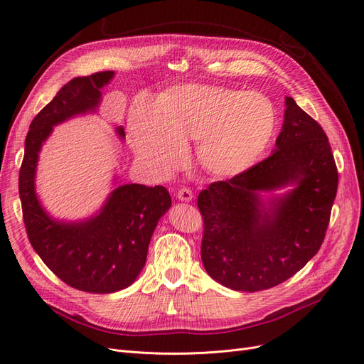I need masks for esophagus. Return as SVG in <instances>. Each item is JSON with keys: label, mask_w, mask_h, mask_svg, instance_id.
<instances>
[{"label": "esophagus", "mask_w": 364, "mask_h": 364, "mask_svg": "<svg viewBox=\"0 0 364 364\" xmlns=\"http://www.w3.org/2000/svg\"><path fill=\"white\" fill-rule=\"evenodd\" d=\"M176 196H178V199L182 202L193 200V191L190 188H181Z\"/></svg>", "instance_id": "34e87169"}]
</instances>
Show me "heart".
Here are the masks:
<instances>
[{"label": "heart", "mask_w": 364, "mask_h": 364, "mask_svg": "<svg viewBox=\"0 0 364 364\" xmlns=\"http://www.w3.org/2000/svg\"><path fill=\"white\" fill-rule=\"evenodd\" d=\"M127 129L139 161L168 174L197 141V159L220 178H234L257 164L277 129V109L267 95L218 85L173 86L151 102L130 105Z\"/></svg>", "instance_id": "heart-1"}]
</instances>
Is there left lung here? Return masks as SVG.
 <instances>
[{"label":"left lung","mask_w":364,"mask_h":364,"mask_svg":"<svg viewBox=\"0 0 364 364\" xmlns=\"http://www.w3.org/2000/svg\"><path fill=\"white\" fill-rule=\"evenodd\" d=\"M338 174L328 136L291 97L269 158L197 197L203 217L202 262L237 291H261L291 278L321 249ZM292 190L267 201L262 192Z\"/></svg>","instance_id":"1"}]
</instances>
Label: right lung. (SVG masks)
I'll use <instances>...</instances> for the list:
<instances>
[{
	"label": "right lung",
	"instance_id": "obj_1",
	"mask_svg": "<svg viewBox=\"0 0 364 364\" xmlns=\"http://www.w3.org/2000/svg\"><path fill=\"white\" fill-rule=\"evenodd\" d=\"M114 71L75 77L31 121L19 170V199L30 243L46 266L70 287L87 293H114L134 282L144 267L159 218L171 206L161 185H119L100 211L82 222L51 218L35 186L39 151L54 126L75 115L94 112L102 87ZM124 138V129L117 127Z\"/></svg>",
	"mask_w": 364,
	"mask_h": 364
}]
</instances>
